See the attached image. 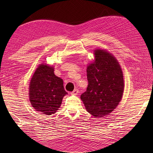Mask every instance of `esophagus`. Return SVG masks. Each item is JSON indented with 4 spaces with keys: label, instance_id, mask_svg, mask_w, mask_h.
<instances>
[{
    "label": "esophagus",
    "instance_id": "1",
    "mask_svg": "<svg viewBox=\"0 0 153 153\" xmlns=\"http://www.w3.org/2000/svg\"><path fill=\"white\" fill-rule=\"evenodd\" d=\"M78 92H79L78 89H74L73 91L71 93V94L72 95H77V93H78Z\"/></svg>",
    "mask_w": 153,
    "mask_h": 153
}]
</instances>
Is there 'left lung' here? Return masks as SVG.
I'll return each mask as SVG.
<instances>
[{
    "label": "left lung",
    "instance_id": "1",
    "mask_svg": "<svg viewBox=\"0 0 153 153\" xmlns=\"http://www.w3.org/2000/svg\"><path fill=\"white\" fill-rule=\"evenodd\" d=\"M95 60L87 68L88 86L81 95L87 111L95 118L108 114L122 98L124 82L122 70L108 51H94Z\"/></svg>",
    "mask_w": 153,
    "mask_h": 153
}]
</instances>
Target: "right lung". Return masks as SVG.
Listing matches in <instances>:
<instances>
[{"label": "right lung", "mask_w": 153, "mask_h": 153, "mask_svg": "<svg viewBox=\"0 0 153 153\" xmlns=\"http://www.w3.org/2000/svg\"><path fill=\"white\" fill-rule=\"evenodd\" d=\"M29 95L32 106L44 114L51 115L58 110L64 90L62 79L54 75V68L41 64L30 80Z\"/></svg>", "instance_id": "obj_1"}]
</instances>
